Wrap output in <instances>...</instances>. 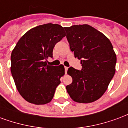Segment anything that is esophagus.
I'll use <instances>...</instances> for the list:
<instances>
[{"label": "esophagus", "instance_id": "esophagus-1", "mask_svg": "<svg viewBox=\"0 0 128 128\" xmlns=\"http://www.w3.org/2000/svg\"><path fill=\"white\" fill-rule=\"evenodd\" d=\"M68 67H65V74L67 73V71H68Z\"/></svg>", "mask_w": 128, "mask_h": 128}]
</instances>
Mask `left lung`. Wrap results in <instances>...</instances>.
Wrapping results in <instances>:
<instances>
[{
	"label": "left lung",
	"mask_w": 128,
	"mask_h": 128,
	"mask_svg": "<svg viewBox=\"0 0 128 128\" xmlns=\"http://www.w3.org/2000/svg\"><path fill=\"white\" fill-rule=\"evenodd\" d=\"M65 29L71 50L82 64L81 70L68 69L72 82L66 86L68 93L78 103L96 101L105 93L115 73L116 56L112 45L103 33L88 24Z\"/></svg>",
	"instance_id": "left-lung-1"
}]
</instances>
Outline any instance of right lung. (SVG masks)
I'll list each match as a JSON object with an SVG mask.
<instances>
[{
  "mask_svg": "<svg viewBox=\"0 0 128 128\" xmlns=\"http://www.w3.org/2000/svg\"><path fill=\"white\" fill-rule=\"evenodd\" d=\"M65 36L64 28L51 23L27 31L17 43L11 55V72L18 91L25 100L41 105L52 100L65 74L63 65H47L53 48Z\"/></svg>",
  "mask_w": 128,
  "mask_h": 128,
  "instance_id": "right-lung-1",
  "label": "right lung"
}]
</instances>
